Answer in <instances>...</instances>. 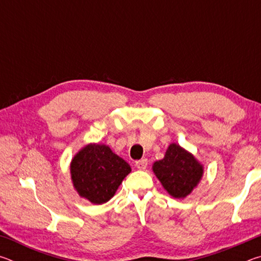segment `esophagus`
Returning <instances> with one entry per match:
<instances>
[{
  "instance_id": "esophagus-1",
  "label": "esophagus",
  "mask_w": 261,
  "mask_h": 261,
  "mask_svg": "<svg viewBox=\"0 0 261 261\" xmlns=\"http://www.w3.org/2000/svg\"><path fill=\"white\" fill-rule=\"evenodd\" d=\"M135 166H136L137 168H138V169H140V170L146 169V167H147V160H146V159H141V160L136 162Z\"/></svg>"
}]
</instances>
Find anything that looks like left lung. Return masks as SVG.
I'll use <instances>...</instances> for the list:
<instances>
[{
  "mask_svg": "<svg viewBox=\"0 0 261 261\" xmlns=\"http://www.w3.org/2000/svg\"><path fill=\"white\" fill-rule=\"evenodd\" d=\"M153 171L166 191L174 198H185L200 182L204 168L187 149L170 144L162 160L153 163Z\"/></svg>",
  "mask_w": 261,
  "mask_h": 261,
  "instance_id": "obj_1",
  "label": "left lung"
}]
</instances>
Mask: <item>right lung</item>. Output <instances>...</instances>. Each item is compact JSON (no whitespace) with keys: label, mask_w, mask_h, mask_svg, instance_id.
<instances>
[{"label":"right lung","mask_w":261,"mask_h":261,"mask_svg":"<svg viewBox=\"0 0 261 261\" xmlns=\"http://www.w3.org/2000/svg\"><path fill=\"white\" fill-rule=\"evenodd\" d=\"M130 171L129 163L103 144L86 145L70 165L73 188L79 196L95 205L112 199Z\"/></svg>","instance_id":"right-lung-1"}]
</instances>
